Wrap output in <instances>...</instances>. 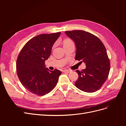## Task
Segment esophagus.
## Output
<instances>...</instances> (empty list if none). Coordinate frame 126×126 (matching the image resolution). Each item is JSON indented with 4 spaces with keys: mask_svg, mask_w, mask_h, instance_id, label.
Masks as SVG:
<instances>
[{
    "mask_svg": "<svg viewBox=\"0 0 126 126\" xmlns=\"http://www.w3.org/2000/svg\"><path fill=\"white\" fill-rule=\"evenodd\" d=\"M72 71L71 70L69 69H65V70H63V72H66V73H70Z\"/></svg>",
    "mask_w": 126,
    "mask_h": 126,
    "instance_id": "esophagus-1",
    "label": "esophagus"
}]
</instances>
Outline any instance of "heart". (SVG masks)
I'll list each match as a JSON object with an SVG mask.
<instances>
[{"label":"heart","mask_w":126,"mask_h":126,"mask_svg":"<svg viewBox=\"0 0 126 126\" xmlns=\"http://www.w3.org/2000/svg\"><path fill=\"white\" fill-rule=\"evenodd\" d=\"M72 43V42L70 39H66L64 41L63 44L66 45V44H69V43Z\"/></svg>","instance_id":"obj_1"}]
</instances>
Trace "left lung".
Listing matches in <instances>:
<instances>
[{"instance_id": "left-lung-1", "label": "left lung", "mask_w": 126, "mask_h": 126, "mask_svg": "<svg viewBox=\"0 0 126 126\" xmlns=\"http://www.w3.org/2000/svg\"><path fill=\"white\" fill-rule=\"evenodd\" d=\"M65 33L75 43V59L86 66L81 71L76 70L79 76L75 86L86 93L95 92L106 81L110 71V61L104 45L97 37L83 30Z\"/></svg>"}]
</instances>
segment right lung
Segmentation results:
<instances>
[{
  "mask_svg": "<svg viewBox=\"0 0 126 126\" xmlns=\"http://www.w3.org/2000/svg\"><path fill=\"white\" fill-rule=\"evenodd\" d=\"M60 34V32L41 34L32 38L25 44L18 56L16 68L20 81L26 89L38 96L50 93L62 74L59 70H49L45 64Z\"/></svg>",
  "mask_w": 126,
  "mask_h": 126,
  "instance_id": "add662e5",
  "label": "right lung"
}]
</instances>
